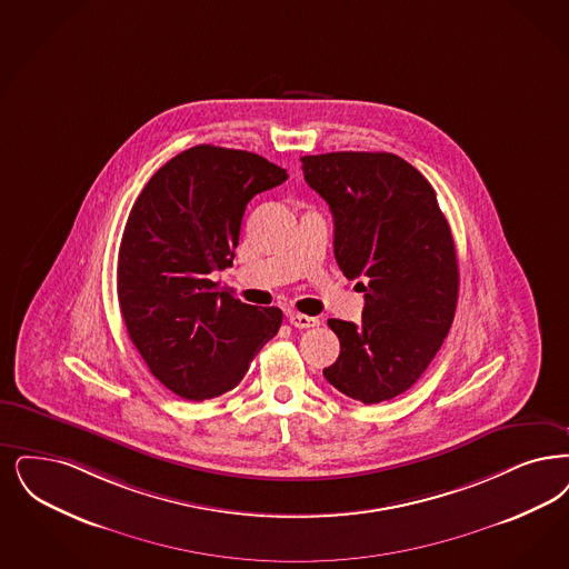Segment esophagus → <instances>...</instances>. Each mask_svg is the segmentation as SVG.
Returning a JSON list of instances; mask_svg holds the SVG:
<instances>
[{
	"label": "esophagus",
	"instance_id": "34e87169",
	"mask_svg": "<svg viewBox=\"0 0 569 569\" xmlns=\"http://www.w3.org/2000/svg\"><path fill=\"white\" fill-rule=\"evenodd\" d=\"M290 323L295 328H316V326H319V319L311 318V316H302V313H290Z\"/></svg>",
	"mask_w": 569,
	"mask_h": 569
}]
</instances>
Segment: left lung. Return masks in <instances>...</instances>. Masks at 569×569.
Listing matches in <instances>:
<instances>
[{
    "label": "left lung",
    "mask_w": 569,
    "mask_h": 569,
    "mask_svg": "<svg viewBox=\"0 0 569 569\" xmlns=\"http://www.w3.org/2000/svg\"><path fill=\"white\" fill-rule=\"evenodd\" d=\"M300 162L330 204L342 274L365 292L360 323L328 319L341 353L323 377L379 405L415 386L449 335L459 292L451 227L430 182L396 154L328 152Z\"/></svg>",
    "instance_id": "1"
}]
</instances>
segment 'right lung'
<instances>
[{
  "label": "right lung",
  "instance_id": "right-lung-1",
  "mask_svg": "<svg viewBox=\"0 0 569 569\" xmlns=\"http://www.w3.org/2000/svg\"><path fill=\"white\" fill-rule=\"evenodd\" d=\"M288 180L253 152L194 146L143 186L118 251V305L129 339L162 386L201 402L246 377L283 313L251 307L211 279L232 267L246 207Z\"/></svg>",
  "mask_w": 569,
  "mask_h": 569
}]
</instances>
